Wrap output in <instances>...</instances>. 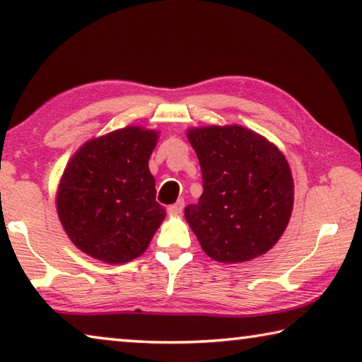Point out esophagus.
Masks as SVG:
<instances>
[{
	"mask_svg": "<svg viewBox=\"0 0 362 362\" xmlns=\"http://www.w3.org/2000/svg\"><path fill=\"white\" fill-rule=\"evenodd\" d=\"M183 207H185V201H183V199H179V201H177L175 204H173V206H169V207H168V212H169V214H173V216H179V214H182Z\"/></svg>",
	"mask_w": 362,
	"mask_h": 362,
	"instance_id": "1",
	"label": "esophagus"
}]
</instances>
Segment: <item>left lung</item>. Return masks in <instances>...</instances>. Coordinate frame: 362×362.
I'll return each mask as SVG.
<instances>
[{"instance_id":"1","label":"left lung","mask_w":362,"mask_h":362,"mask_svg":"<svg viewBox=\"0 0 362 362\" xmlns=\"http://www.w3.org/2000/svg\"><path fill=\"white\" fill-rule=\"evenodd\" d=\"M199 159L203 194L185 218L204 252L243 263L268 252L283 236L293 206L291 168L276 145L233 126L189 129Z\"/></svg>"}]
</instances>
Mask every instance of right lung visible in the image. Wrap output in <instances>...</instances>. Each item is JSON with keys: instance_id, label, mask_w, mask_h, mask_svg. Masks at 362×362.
<instances>
[{"instance_id": "1", "label": "right lung", "mask_w": 362, "mask_h": 362, "mask_svg": "<svg viewBox=\"0 0 362 362\" xmlns=\"http://www.w3.org/2000/svg\"><path fill=\"white\" fill-rule=\"evenodd\" d=\"M158 136L139 126L122 127L86 142L66 164L57 214L84 254L116 265L148 247L166 217L148 169Z\"/></svg>"}]
</instances>
